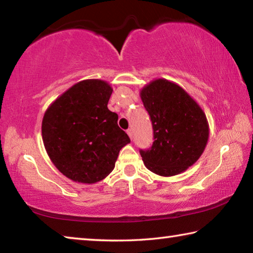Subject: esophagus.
<instances>
[{
  "label": "esophagus",
  "mask_w": 253,
  "mask_h": 253,
  "mask_svg": "<svg viewBox=\"0 0 253 253\" xmlns=\"http://www.w3.org/2000/svg\"><path fill=\"white\" fill-rule=\"evenodd\" d=\"M127 134H128V136L130 137V139H131L132 138V135H134V132H132L131 128H129V129H127Z\"/></svg>",
  "instance_id": "obj_1"
}]
</instances>
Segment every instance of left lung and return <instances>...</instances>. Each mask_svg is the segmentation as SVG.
I'll use <instances>...</instances> for the list:
<instances>
[{"instance_id": "1", "label": "left lung", "mask_w": 253, "mask_h": 253, "mask_svg": "<svg viewBox=\"0 0 253 253\" xmlns=\"http://www.w3.org/2000/svg\"><path fill=\"white\" fill-rule=\"evenodd\" d=\"M145 109L151 117L154 142L140 156L151 172L173 176L199 160L209 138L204 111L178 84L156 79L140 90Z\"/></svg>"}]
</instances>
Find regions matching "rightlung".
<instances>
[{
	"label": "right lung",
	"mask_w": 253,
	"mask_h": 253,
	"mask_svg": "<svg viewBox=\"0 0 253 253\" xmlns=\"http://www.w3.org/2000/svg\"><path fill=\"white\" fill-rule=\"evenodd\" d=\"M113 88L104 80L88 79L72 85L46 109L42 139L51 162L65 176L97 183L115 168L119 151L130 143L108 109Z\"/></svg>",
	"instance_id": "obj_1"
}]
</instances>
